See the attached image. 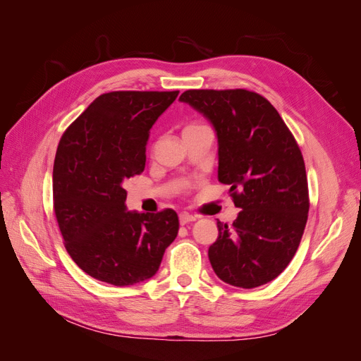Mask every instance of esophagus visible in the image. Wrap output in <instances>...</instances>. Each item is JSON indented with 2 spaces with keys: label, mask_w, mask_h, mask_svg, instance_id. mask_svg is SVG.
Returning <instances> with one entry per match:
<instances>
[{
  "label": "esophagus",
  "mask_w": 361,
  "mask_h": 361,
  "mask_svg": "<svg viewBox=\"0 0 361 361\" xmlns=\"http://www.w3.org/2000/svg\"><path fill=\"white\" fill-rule=\"evenodd\" d=\"M195 220H197V216L190 215V214H187V212H182V214L179 215V223H180L182 226L188 224V223H191V221H195Z\"/></svg>",
  "instance_id": "obj_1"
}]
</instances>
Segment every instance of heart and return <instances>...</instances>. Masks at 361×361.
Instances as JSON below:
<instances>
[{"label":"heart","mask_w":361,"mask_h":361,"mask_svg":"<svg viewBox=\"0 0 361 361\" xmlns=\"http://www.w3.org/2000/svg\"><path fill=\"white\" fill-rule=\"evenodd\" d=\"M194 126H197V125H188L185 129H191V128H194ZM185 129H183V130H185Z\"/></svg>","instance_id":"1"}]
</instances>
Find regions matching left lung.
<instances>
[{"label": "left lung", "mask_w": 361, "mask_h": 361, "mask_svg": "<svg viewBox=\"0 0 361 361\" xmlns=\"http://www.w3.org/2000/svg\"><path fill=\"white\" fill-rule=\"evenodd\" d=\"M190 104L214 125L218 180L239 207L228 227L218 221L209 247L215 274L251 289L279 277L295 256L309 215V187L298 143L274 106L259 93L187 90Z\"/></svg>", "instance_id": "obj_1"}]
</instances>
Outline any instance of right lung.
Segmentation results:
<instances>
[{
	"label": "right lung",
	"mask_w": 361,
	"mask_h": 361,
	"mask_svg": "<svg viewBox=\"0 0 361 361\" xmlns=\"http://www.w3.org/2000/svg\"><path fill=\"white\" fill-rule=\"evenodd\" d=\"M179 94L104 93L64 130L54 159V212L69 256L84 272L114 286L157 274L179 218L126 211L123 182L143 173L149 130Z\"/></svg>",
	"instance_id": "obj_1"
}]
</instances>
